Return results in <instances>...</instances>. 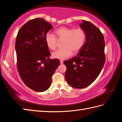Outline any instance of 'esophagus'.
Here are the masks:
<instances>
[{
  "mask_svg": "<svg viewBox=\"0 0 122 122\" xmlns=\"http://www.w3.org/2000/svg\"><path fill=\"white\" fill-rule=\"evenodd\" d=\"M60 63L61 64H63V61L62 60H60Z\"/></svg>",
  "mask_w": 122,
  "mask_h": 122,
  "instance_id": "1",
  "label": "esophagus"
}]
</instances>
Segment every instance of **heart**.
I'll return each instance as SVG.
<instances>
[{"label":"heart","mask_w":122,"mask_h":122,"mask_svg":"<svg viewBox=\"0 0 122 122\" xmlns=\"http://www.w3.org/2000/svg\"><path fill=\"white\" fill-rule=\"evenodd\" d=\"M55 33L58 39L63 40L62 45L63 48L54 51L52 54L53 58L56 59H65L72 55V52L77 53L83 47L86 39L85 31L80 28L74 29L61 27L55 30ZM56 37L50 33H46L45 36L46 45L51 50L56 48L58 39Z\"/></svg>","instance_id":"1"}]
</instances>
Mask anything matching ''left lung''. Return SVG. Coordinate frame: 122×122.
Returning <instances> with one entry per match:
<instances>
[{
    "instance_id": "left-lung-1",
    "label": "left lung",
    "mask_w": 122,
    "mask_h": 122,
    "mask_svg": "<svg viewBox=\"0 0 122 122\" xmlns=\"http://www.w3.org/2000/svg\"><path fill=\"white\" fill-rule=\"evenodd\" d=\"M80 27L86 33V41L77 56L64 61L67 83L76 89L91 84L99 76L105 62L104 36L98 28L83 20Z\"/></svg>"
}]
</instances>
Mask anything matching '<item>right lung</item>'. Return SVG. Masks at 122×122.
Masks as SVG:
<instances>
[{
	"label": "right lung",
	"instance_id": "1",
	"mask_svg": "<svg viewBox=\"0 0 122 122\" xmlns=\"http://www.w3.org/2000/svg\"><path fill=\"white\" fill-rule=\"evenodd\" d=\"M53 28L42 18L30 20L18 32L15 43L17 67L22 81L30 89L44 92L50 86L52 76L60 64L50 59L45 36Z\"/></svg>",
	"mask_w": 122,
	"mask_h": 122
}]
</instances>
